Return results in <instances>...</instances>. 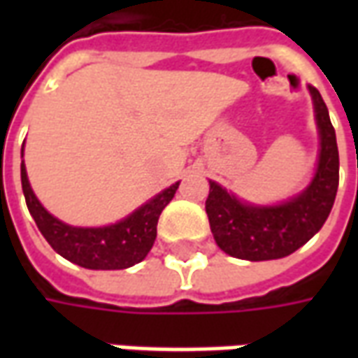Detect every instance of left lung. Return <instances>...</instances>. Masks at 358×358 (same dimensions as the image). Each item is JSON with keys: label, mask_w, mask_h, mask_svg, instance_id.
<instances>
[{"label": "left lung", "mask_w": 358, "mask_h": 358, "mask_svg": "<svg viewBox=\"0 0 358 358\" xmlns=\"http://www.w3.org/2000/svg\"><path fill=\"white\" fill-rule=\"evenodd\" d=\"M308 90L320 130V159L315 178L303 194L276 207H251L209 182L205 210L217 245L228 255L245 261L292 255L322 228L330 215L339 184L338 141L322 95L315 86Z\"/></svg>", "instance_id": "8db88e82"}]
</instances>
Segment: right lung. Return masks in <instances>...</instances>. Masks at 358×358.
<instances>
[{
    "label": "right lung",
    "instance_id": "obj_1",
    "mask_svg": "<svg viewBox=\"0 0 358 358\" xmlns=\"http://www.w3.org/2000/svg\"><path fill=\"white\" fill-rule=\"evenodd\" d=\"M20 182L28 210L48 243L66 261L90 270H122L141 263L155 243L161 213L178 189V182L172 184L118 224L105 228H73L51 217L36 199L28 184L24 161L20 164Z\"/></svg>",
    "mask_w": 358,
    "mask_h": 358
}]
</instances>
